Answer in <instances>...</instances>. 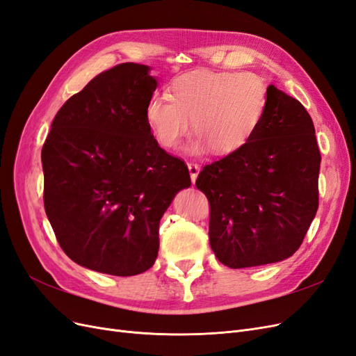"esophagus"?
<instances>
[{
	"mask_svg": "<svg viewBox=\"0 0 356 356\" xmlns=\"http://www.w3.org/2000/svg\"><path fill=\"white\" fill-rule=\"evenodd\" d=\"M188 170H190L191 182H193V184H195V181H196L199 172H200V166L197 163H195V161H191V163H188Z\"/></svg>",
	"mask_w": 356,
	"mask_h": 356,
	"instance_id": "obj_1",
	"label": "esophagus"
}]
</instances>
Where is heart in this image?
I'll use <instances>...</instances> for the list:
<instances>
[{
	"label": "heart",
	"instance_id": "heart-1",
	"mask_svg": "<svg viewBox=\"0 0 356 356\" xmlns=\"http://www.w3.org/2000/svg\"><path fill=\"white\" fill-rule=\"evenodd\" d=\"M268 106L264 80L252 72L197 70L170 83L169 96L147 102L145 120L160 147L175 149L191 127L197 134L191 148H209L218 156L239 152L261 126Z\"/></svg>",
	"mask_w": 356,
	"mask_h": 356
}]
</instances>
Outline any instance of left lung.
I'll return each instance as SVG.
<instances>
[{
  "label": "left lung",
  "mask_w": 356,
  "mask_h": 356,
  "mask_svg": "<svg viewBox=\"0 0 356 356\" xmlns=\"http://www.w3.org/2000/svg\"><path fill=\"white\" fill-rule=\"evenodd\" d=\"M258 131L239 152L207 165L196 187L209 202V243L232 268L285 260L314 221L321 153L306 108L273 84Z\"/></svg>",
  "instance_id": "1"
}]
</instances>
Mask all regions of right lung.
I'll list each match as a JSON object with an SVG mask.
<instances>
[{"mask_svg":"<svg viewBox=\"0 0 356 356\" xmlns=\"http://www.w3.org/2000/svg\"><path fill=\"white\" fill-rule=\"evenodd\" d=\"M126 62L96 75L62 105L41 149L44 209L72 261L134 276L152 267L159 224L191 186L188 168L159 147L145 120L156 80Z\"/></svg>","mask_w":356,"mask_h":356,"instance_id":"obj_1","label":"right lung"}]
</instances>
